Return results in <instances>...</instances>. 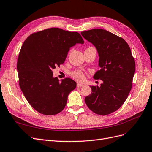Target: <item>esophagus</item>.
Returning a JSON list of instances; mask_svg holds the SVG:
<instances>
[{"label": "esophagus", "instance_id": "obj_1", "mask_svg": "<svg viewBox=\"0 0 152 152\" xmlns=\"http://www.w3.org/2000/svg\"><path fill=\"white\" fill-rule=\"evenodd\" d=\"M83 86H84L83 84H81V83H77V87H83Z\"/></svg>", "mask_w": 152, "mask_h": 152}]
</instances>
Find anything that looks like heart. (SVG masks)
Wrapping results in <instances>:
<instances>
[{
    "label": "heart",
    "instance_id": "b5f03b06",
    "mask_svg": "<svg viewBox=\"0 0 152 152\" xmlns=\"http://www.w3.org/2000/svg\"><path fill=\"white\" fill-rule=\"evenodd\" d=\"M94 49L93 47L92 46H89L86 49ZM71 76L72 77H74L75 79L80 81H83L85 80L86 76H85V74L82 70L81 69H76L74 71H72L71 72Z\"/></svg>",
    "mask_w": 152,
    "mask_h": 152
}]
</instances>
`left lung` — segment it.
<instances>
[{
	"label": "left lung",
	"mask_w": 152,
	"mask_h": 152,
	"mask_svg": "<svg viewBox=\"0 0 152 152\" xmlns=\"http://www.w3.org/2000/svg\"><path fill=\"white\" fill-rule=\"evenodd\" d=\"M81 35L97 49L101 69L94 75L103 83L91 86L85 103L94 113L107 115L125 103L132 86L135 62L128 43L122 37L102 29L81 32Z\"/></svg>",
	"instance_id": "left-lung-1"
}]
</instances>
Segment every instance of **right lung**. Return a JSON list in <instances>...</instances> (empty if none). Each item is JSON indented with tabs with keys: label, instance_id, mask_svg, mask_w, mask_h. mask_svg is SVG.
<instances>
[{
	"label": "right lung",
	"instance_id": "obj_1",
	"mask_svg": "<svg viewBox=\"0 0 152 152\" xmlns=\"http://www.w3.org/2000/svg\"><path fill=\"white\" fill-rule=\"evenodd\" d=\"M77 43H84L79 33L54 27L32 33L22 44L17 63L19 85L39 113L54 115L65 108L76 83L69 77L60 81L53 77V69L64 63L69 48Z\"/></svg>",
	"mask_w": 152,
	"mask_h": 152
}]
</instances>
